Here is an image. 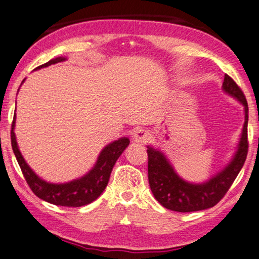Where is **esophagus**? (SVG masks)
Segmentation results:
<instances>
[{
	"label": "esophagus",
	"mask_w": 259,
	"mask_h": 259,
	"mask_svg": "<svg viewBox=\"0 0 259 259\" xmlns=\"http://www.w3.org/2000/svg\"><path fill=\"white\" fill-rule=\"evenodd\" d=\"M150 138H152L150 133L148 130H145V129L137 130L133 136L134 143H136V144H146L149 142Z\"/></svg>",
	"instance_id": "esophagus-1"
}]
</instances>
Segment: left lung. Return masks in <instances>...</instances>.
<instances>
[{
  "label": "left lung",
  "instance_id": "left-lung-1",
  "mask_svg": "<svg viewBox=\"0 0 259 259\" xmlns=\"http://www.w3.org/2000/svg\"><path fill=\"white\" fill-rule=\"evenodd\" d=\"M222 89L240 102L244 111V123L240 139L232 158L222 170L207 181L194 183L186 181L176 172L166 155L158 148L147 146L148 181L153 195L163 207L170 210L197 211L213 207L223 198L243 166L248 153V104L243 93L228 74L224 76Z\"/></svg>",
  "mask_w": 259,
  "mask_h": 259
}]
</instances>
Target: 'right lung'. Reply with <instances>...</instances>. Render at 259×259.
Wrapping results in <instances>:
<instances>
[{"instance_id":"add662e5","label":"right lung","mask_w":259,"mask_h":259,"mask_svg":"<svg viewBox=\"0 0 259 259\" xmlns=\"http://www.w3.org/2000/svg\"><path fill=\"white\" fill-rule=\"evenodd\" d=\"M65 60H67V58L60 56V58L50 60L45 64L39 65L35 70L46 68L51 64L62 62V61ZM23 81H25V79L22 80L21 84ZM15 125L16 114L15 117H13L11 128V144L13 153L16 155L19 166L21 168L28 186L30 187L32 192L38 198L53 205L68 206V207H80V206L91 204L101 196L102 192L106 188L107 183H109L112 168H113L115 162L120 157V155L123 153V150L128 147L130 143L129 138L126 137L114 140V142L106 145L102 149V152L98 155L95 165L86 175L69 182L51 183L37 176L25 161V158H23L18 147Z\"/></svg>"}]
</instances>
